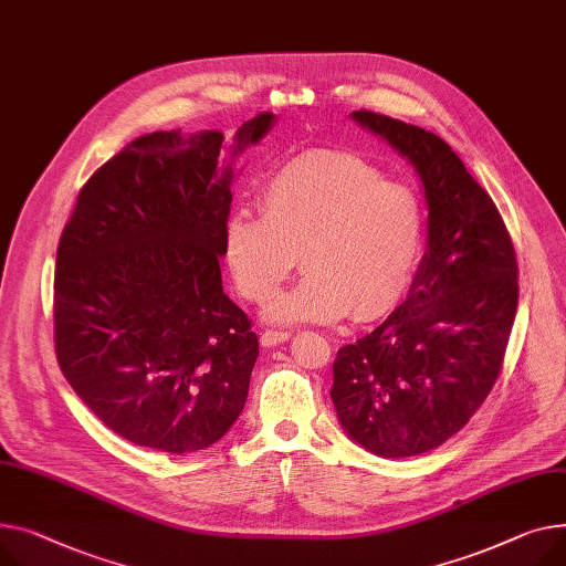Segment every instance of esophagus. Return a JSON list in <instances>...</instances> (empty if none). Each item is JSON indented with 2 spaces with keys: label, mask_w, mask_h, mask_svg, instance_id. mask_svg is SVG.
Listing matches in <instances>:
<instances>
[{
  "label": "esophagus",
  "mask_w": 566,
  "mask_h": 566,
  "mask_svg": "<svg viewBox=\"0 0 566 566\" xmlns=\"http://www.w3.org/2000/svg\"><path fill=\"white\" fill-rule=\"evenodd\" d=\"M289 338H291V332H282V329H266V332L261 334V346L275 348V346H280V344L289 342Z\"/></svg>",
  "instance_id": "obj_1"
}]
</instances>
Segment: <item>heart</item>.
Returning <instances> with one entry per match:
<instances>
[{
	"instance_id": "obj_1",
	"label": "heart",
	"mask_w": 566,
	"mask_h": 566,
	"mask_svg": "<svg viewBox=\"0 0 566 566\" xmlns=\"http://www.w3.org/2000/svg\"><path fill=\"white\" fill-rule=\"evenodd\" d=\"M259 211L224 224V259L239 293L266 305L297 266L307 273L277 300L282 323L373 321L407 289L423 245L419 193L378 168L332 149L280 166L259 193Z\"/></svg>"
}]
</instances>
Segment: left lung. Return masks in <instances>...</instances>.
<instances>
[{
	"mask_svg": "<svg viewBox=\"0 0 566 566\" xmlns=\"http://www.w3.org/2000/svg\"><path fill=\"white\" fill-rule=\"evenodd\" d=\"M353 120L417 168L428 252L405 303L334 359L332 402L346 432L382 458H413L458 434L503 370L518 305L505 222L437 134L359 108Z\"/></svg>",
	"mask_w": 566,
	"mask_h": 566,
	"instance_id": "obj_1",
	"label": "left lung"
}]
</instances>
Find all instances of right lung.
I'll return each instance as SVG.
<instances>
[{
    "label": "right lung",
    "instance_id": "obj_1",
    "mask_svg": "<svg viewBox=\"0 0 566 566\" xmlns=\"http://www.w3.org/2000/svg\"><path fill=\"white\" fill-rule=\"evenodd\" d=\"M273 125L145 134L82 186L56 250L54 350L65 380L123 439L196 453L232 428L259 357L222 293L234 159Z\"/></svg>",
    "mask_w": 566,
    "mask_h": 566
}]
</instances>
